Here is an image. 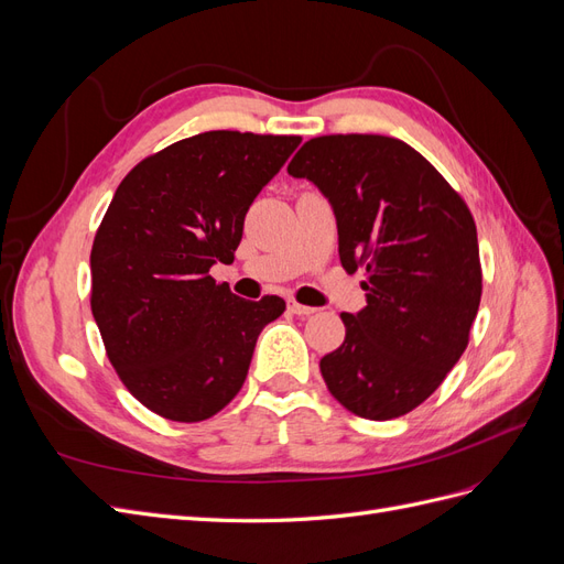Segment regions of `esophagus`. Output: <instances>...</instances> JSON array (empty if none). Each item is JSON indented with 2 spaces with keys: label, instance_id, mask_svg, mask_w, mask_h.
Instances as JSON below:
<instances>
[{
  "label": "esophagus",
  "instance_id": "1",
  "mask_svg": "<svg viewBox=\"0 0 564 564\" xmlns=\"http://www.w3.org/2000/svg\"><path fill=\"white\" fill-rule=\"evenodd\" d=\"M289 311H292L299 317H308V315L315 313V308H311V305H301L299 301H289Z\"/></svg>",
  "mask_w": 564,
  "mask_h": 564
}]
</instances>
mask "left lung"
Wrapping results in <instances>:
<instances>
[{"label": "left lung", "instance_id": "8db88e82", "mask_svg": "<svg viewBox=\"0 0 564 564\" xmlns=\"http://www.w3.org/2000/svg\"><path fill=\"white\" fill-rule=\"evenodd\" d=\"M286 172L332 202L340 265L367 272V305L340 313L344 344L319 360L324 383L362 419L412 412L464 355L480 308L470 209L429 160L390 135H317Z\"/></svg>", "mask_w": 564, "mask_h": 564}]
</instances>
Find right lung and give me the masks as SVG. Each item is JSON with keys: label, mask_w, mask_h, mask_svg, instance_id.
Here are the masks:
<instances>
[{"label": "right lung", "mask_w": 564, "mask_h": 564, "mask_svg": "<svg viewBox=\"0 0 564 564\" xmlns=\"http://www.w3.org/2000/svg\"><path fill=\"white\" fill-rule=\"evenodd\" d=\"M299 135L204 131L135 164L91 247V313L131 395L169 421L218 414L240 392L280 296L245 301L209 268L232 261L245 216Z\"/></svg>", "instance_id": "obj_1"}]
</instances>
